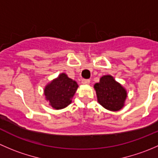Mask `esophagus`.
<instances>
[{
  "label": "esophagus",
  "instance_id": "34e87169",
  "mask_svg": "<svg viewBox=\"0 0 158 158\" xmlns=\"http://www.w3.org/2000/svg\"><path fill=\"white\" fill-rule=\"evenodd\" d=\"M89 82H90V80H89V79H82V83L84 84V85H88V84H89Z\"/></svg>",
  "mask_w": 158,
  "mask_h": 158
}]
</instances>
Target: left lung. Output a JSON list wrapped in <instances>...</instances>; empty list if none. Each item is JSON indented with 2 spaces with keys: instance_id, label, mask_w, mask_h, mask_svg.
<instances>
[{
  "instance_id": "left-lung-1",
  "label": "left lung",
  "mask_w": 158,
  "mask_h": 158,
  "mask_svg": "<svg viewBox=\"0 0 158 158\" xmlns=\"http://www.w3.org/2000/svg\"><path fill=\"white\" fill-rule=\"evenodd\" d=\"M98 102L105 109L118 111L124 106L127 97L126 90L111 76H104L94 85Z\"/></svg>"
}]
</instances>
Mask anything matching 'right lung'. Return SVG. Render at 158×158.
Listing matches in <instances>:
<instances>
[{
    "mask_svg": "<svg viewBox=\"0 0 158 158\" xmlns=\"http://www.w3.org/2000/svg\"><path fill=\"white\" fill-rule=\"evenodd\" d=\"M77 88L76 82L69 79L65 73H62L46 86L44 94L53 109H62L71 103V98Z\"/></svg>",
    "mask_w": 158,
    "mask_h": 158,
    "instance_id": "1",
    "label": "right lung"
}]
</instances>
